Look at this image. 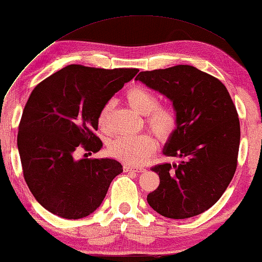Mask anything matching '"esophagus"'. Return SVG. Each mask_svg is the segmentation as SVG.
<instances>
[{
  "mask_svg": "<svg viewBox=\"0 0 262 262\" xmlns=\"http://www.w3.org/2000/svg\"><path fill=\"white\" fill-rule=\"evenodd\" d=\"M124 172H143L146 171L144 168H138V167H130V165H123Z\"/></svg>",
  "mask_w": 262,
  "mask_h": 262,
  "instance_id": "34e87169",
  "label": "esophagus"
}]
</instances>
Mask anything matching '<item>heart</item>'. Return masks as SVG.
<instances>
[{
	"mask_svg": "<svg viewBox=\"0 0 262 262\" xmlns=\"http://www.w3.org/2000/svg\"><path fill=\"white\" fill-rule=\"evenodd\" d=\"M128 105L141 115H146V122L157 138L168 140L177 127V115L171 107L159 106V98L143 86H134L127 91ZM113 105L107 102L98 115L100 129L110 133V118ZM156 147V141L149 134L135 136H119L108 144V154L116 160L128 164H140L147 159Z\"/></svg>",
	"mask_w": 262,
	"mask_h": 262,
	"instance_id": "obj_1",
	"label": "heart"
}]
</instances>
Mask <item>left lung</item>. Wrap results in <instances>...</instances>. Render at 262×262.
<instances>
[{
	"mask_svg": "<svg viewBox=\"0 0 262 262\" xmlns=\"http://www.w3.org/2000/svg\"><path fill=\"white\" fill-rule=\"evenodd\" d=\"M135 80L171 100L177 127L163 154L182 159L151 168L160 185L148 204L171 219L205 212L225 192L238 162L240 123L230 93L219 79L190 65L140 72Z\"/></svg>",
	"mask_w": 262,
	"mask_h": 262,
	"instance_id": "8db88e82",
	"label": "left lung"
}]
</instances>
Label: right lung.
I'll list each match as a JSON object with an SVG mask.
<instances>
[{"label":"right lung","mask_w":262,"mask_h":262,"mask_svg":"<svg viewBox=\"0 0 262 262\" xmlns=\"http://www.w3.org/2000/svg\"><path fill=\"white\" fill-rule=\"evenodd\" d=\"M138 69L69 65L39 82L24 107L17 134L23 176L36 201L65 219L94 212L122 165L113 159H80L97 152L98 115ZM86 155V154H85Z\"/></svg>","instance_id":"obj_1"}]
</instances>
